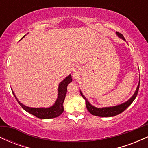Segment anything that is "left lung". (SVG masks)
<instances>
[{
	"mask_svg": "<svg viewBox=\"0 0 148 148\" xmlns=\"http://www.w3.org/2000/svg\"><path fill=\"white\" fill-rule=\"evenodd\" d=\"M116 35H118L120 38H121L122 40L126 41L125 37H124V36L121 33H118V32H116ZM139 86H140V81L138 82V86H137L135 92L134 93V95H132V97H131L129 100H127V101L121 103V104L116 105V106H114L103 107V108H97V107L92 106V105L88 101V100L86 99V97L83 95V93L81 92V90H80V92H81V96L83 97V98L86 100V108H87L88 111H89L92 115H95V116H99V117H113V116H115V115H117L120 114V113H123L126 108H128V107L132 104V103L133 102L134 100L135 99V98L136 97L137 95H138Z\"/></svg>",
	"mask_w": 148,
	"mask_h": 148,
	"instance_id": "1",
	"label": "left lung"
}]
</instances>
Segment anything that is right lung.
<instances>
[{
	"instance_id": "1",
	"label": "right lung",
	"mask_w": 148,
	"mask_h": 148,
	"mask_svg": "<svg viewBox=\"0 0 148 148\" xmlns=\"http://www.w3.org/2000/svg\"><path fill=\"white\" fill-rule=\"evenodd\" d=\"M25 36V35L22 37V39ZM72 81V78L71 74H69L67 77L59 84L58 89V97L56 101L51 106L48 107V108H32V107L27 106L23 104L19 101L14 92L12 91L13 95L17 100L18 103L25 111L30 114L35 115L37 118L40 119H50V118H55L58 117L64 111L63 108V102L65 99L66 93H67V88L69 83Z\"/></svg>"
}]
</instances>
